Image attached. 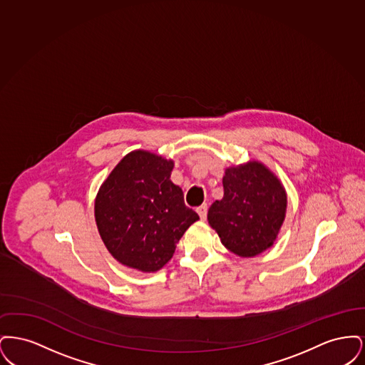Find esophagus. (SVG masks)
<instances>
[{
    "mask_svg": "<svg viewBox=\"0 0 365 365\" xmlns=\"http://www.w3.org/2000/svg\"><path fill=\"white\" fill-rule=\"evenodd\" d=\"M197 213L200 215V217H201L202 220H205V219H207V213H208V205H207V204L200 205V207L197 208Z\"/></svg>",
    "mask_w": 365,
    "mask_h": 365,
    "instance_id": "esophagus-1",
    "label": "esophagus"
}]
</instances>
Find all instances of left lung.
I'll list each match as a JSON object with an SVG mask.
<instances>
[{
	"label": "left lung",
	"mask_w": 365,
	"mask_h": 365,
	"mask_svg": "<svg viewBox=\"0 0 365 365\" xmlns=\"http://www.w3.org/2000/svg\"><path fill=\"white\" fill-rule=\"evenodd\" d=\"M225 195L208 210L222 243L241 257H253L277 240L287 197L278 178L260 163L226 170Z\"/></svg>",
	"instance_id": "obj_1"
}]
</instances>
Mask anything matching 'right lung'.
Listing matches in <instances>:
<instances>
[{"mask_svg":"<svg viewBox=\"0 0 365 365\" xmlns=\"http://www.w3.org/2000/svg\"><path fill=\"white\" fill-rule=\"evenodd\" d=\"M171 160L149 152L128 153L96 200V222L110 255L124 265L150 272L174 256L176 243L197 222L183 191L170 178Z\"/></svg>","mask_w":365,"mask_h":365,"instance_id":"1","label":"right lung"}]
</instances>
